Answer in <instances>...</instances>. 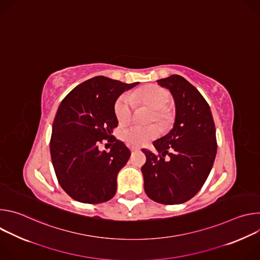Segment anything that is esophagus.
Segmentation results:
<instances>
[{"mask_svg":"<svg viewBox=\"0 0 260 260\" xmlns=\"http://www.w3.org/2000/svg\"><path fill=\"white\" fill-rule=\"evenodd\" d=\"M140 150V148L139 147H136V146H133L132 148H131V151L132 152H136V151H139Z\"/></svg>","mask_w":260,"mask_h":260,"instance_id":"34e87169","label":"esophagus"}]
</instances>
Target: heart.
I'll use <instances>...</instances> for the list:
<instances>
[{
  "instance_id": "obj_1",
  "label": "heart",
  "mask_w": 260,
  "mask_h": 260,
  "mask_svg": "<svg viewBox=\"0 0 260 260\" xmlns=\"http://www.w3.org/2000/svg\"><path fill=\"white\" fill-rule=\"evenodd\" d=\"M172 95L169 90L158 85H148L129 94H121L114 106L115 116L119 123L129 121L133 109L136 105L142 104L153 109L151 119H155L162 128H168L174 121L173 111L167 107L171 102ZM159 134V128L155 124L148 126H129L122 131L121 138L131 145L142 146L155 139Z\"/></svg>"
}]
</instances>
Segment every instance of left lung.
Segmentation results:
<instances>
[{"mask_svg": "<svg viewBox=\"0 0 260 260\" xmlns=\"http://www.w3.org/2000/svg\"><path fill=\"white\" fill-rule=\"evenodd\" d=\"M175 102V122L169 134L153 142L158 154L143 149L141 171L148 198L164 205L189 201L206 182L217 152L210 106L201 92L179 75L156 81Z\"/></svg>", "mask_w": 260, "mask_h": 260, "instance_id": "8db88e82", "label": "left lung"}]
</instances>
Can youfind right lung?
Wrapping results in <instances>:
<instances>
[{
    "label": "right lung",
    "mask_w": 260,
    "mask_h": 260,
    "mask_svg": "<svg viewBox=\"0 0 260 260\" xmlns=\"http://www.w3.org/2000/svg\"><path fill=\"white\" fill-rule=\"evenodd\" d=\"M138 84L96 76L77 85L60 103L50 154L60 186L75 201L100 204L116 193L118 172L131 151L112 136L118 125L114 106L121 93ZM104 138L114 143L109 153L98 149Z\"/></svg>",
    "instance_id": "right-lung-1"
}]
</instances>
